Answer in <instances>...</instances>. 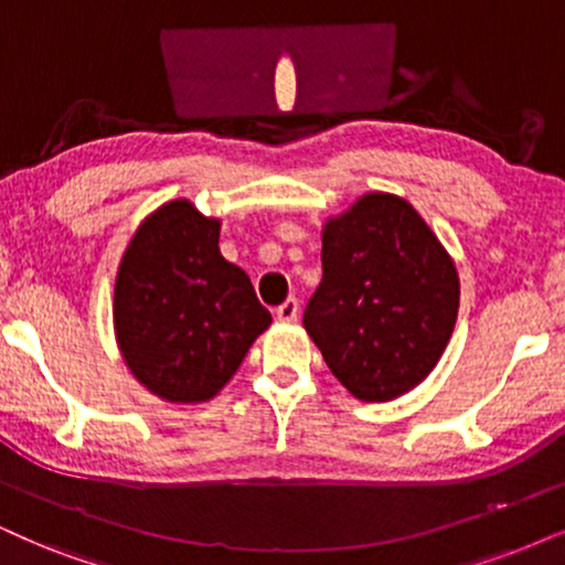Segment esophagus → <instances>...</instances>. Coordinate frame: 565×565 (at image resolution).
Instances as JSON below:
<instances>
[{
    "mask_svg": "<svg viewBox=\"0 0 565 565\" xmlns=\"http://www.w3.org/2000/svg\"><path fill=\"white\" fill-rule=\"evenodd\" d=\"M297 316H299V299L297 297H289L287 302H281L276 307L278 320H287V323H291V320H297Z\"/></svg>",
    "mask_w": 565,
    "mask_h": 565,
    "instance_id": "esophagus-1",
    "label": "esophagus"
}]
</instances>
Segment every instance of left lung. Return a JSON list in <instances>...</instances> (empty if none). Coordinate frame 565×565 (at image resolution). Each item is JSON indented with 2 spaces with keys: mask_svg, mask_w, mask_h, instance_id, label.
I'll return each instance as SVG.
<instances>
[{
  "mask_svg": "<svg viewBox=\"0 0 565 565\" xmlns=\"http://www.w3.org/2000/svg\"><path fill=\"white\" fill-rule=\"evenodd\" d=\"M323 278L305 328L362 402H391L438 365L459 312V276L402 198H360L323 230Z\"/></svg>",
  "mask_w": 565,
  "mask_h": 565,
  "instance_id": "1",
  "label": "left lung"
}]
</instances>
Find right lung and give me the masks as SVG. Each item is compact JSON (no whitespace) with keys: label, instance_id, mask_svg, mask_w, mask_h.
I'll return each instance as SVG.
<instances>
[{"label":"right lung","instance_id":"right-lung-1","mask_svg":"<svg viewBox=\"0 0 565 565\" xmlns=\"http://www.w3.org/2000/svg\"><path fill=\"white\" fill-rule=\"evenodd\" d=\"M270 312L218 253V221L188 200L153 213L127 247L114 328L135 377L167 402H205L237 373Z\"/></svg>","mask_w":565,"mask_h":565}]
</instances>
